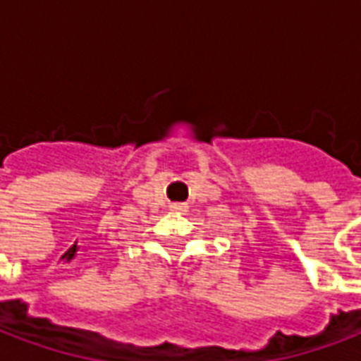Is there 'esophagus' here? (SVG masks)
I'll use <instances>...</instances> for the list:
<instances>
[{
  "mask_svg": "<svg viewBox=\"0 0 361 361\" xmlns=\"http://www.w3.org/2000/svg\"><path fill=\"white\" fill-rule=\"evenodd\" d=\"M170 211L185 212V211H188V204H185V203H172V204H170Z\"/></svg>",
  "mask_w": 361,
  "mask_h": 361,
  "instance_id": "34e87169",
  "label": "esophagus"
}]
</instances>
